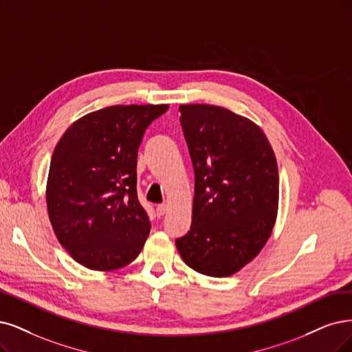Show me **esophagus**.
Wrapping results in <instances>:
<instances>
[{"label":"esophagus","instance_id":"obj_1","mask_svg":"<svg viewBox=\"0 0 352 352\" xmlns=\"http://www.w3.org/2000/svg\"><path fill=\"white\" fill-rule=\"evenodd\" d=\"M166 210H168L166 204H158V206H156V214H158L160 217L164 216L166 213Z\"/></svg>","mask_w":352,"mask_h":352}]
</instances>
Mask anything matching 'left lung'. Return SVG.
Returning a JSON list of instances; mask_svg holds the SVG:
<instances>
[{
  "instance_id": "8db88e82",
  "label": "left lung",
  "mask_w": 352,
  "mask_h": 352,
  "mask_svg": "<svg viewBox=\"0 0 352 352\" xmlns=\"http://www.w3.org/2000/svg\"><path fill=\"white\" fill-rule=\"evenodd\" d=\"M196 175L191 228L175 241L183 261L229 277L261 252L278 210V166L263 129L212 104H181Z\"/></svg>"
}]
</instances>
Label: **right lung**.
<instances>
[{
  "label": "right lung",
  "instance_id": "obj_1",
  "mask_svg": "<svg viewBox=\"0 0 352 352\" xmlns=\"http://www.w3.org/2000/svg\"><path fill=\"white\" fill-rule=\"evenodd\" d=\"M168 104L111 106L74 122L54 151L46 184L49 220L59 243L96 271L126 267L151 230L138 200V149Z\"/></svg>",
  "mask_w": 352,
  "mask_h": 352
}]
</instances>
